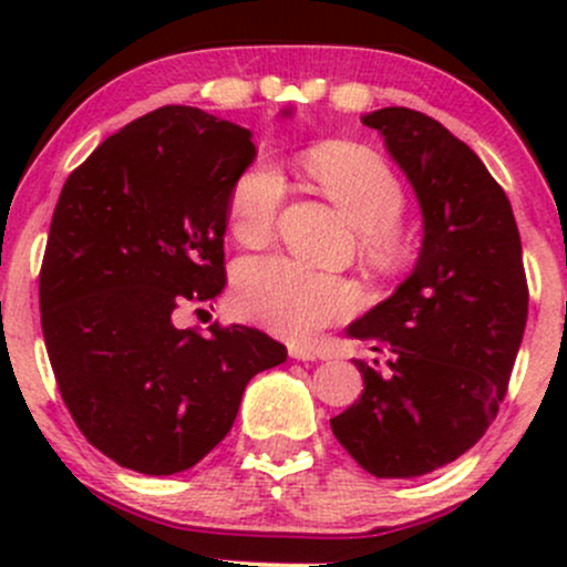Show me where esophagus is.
I'll use <instances>...</instances> for the list:
<instances>
[{"label":"esophagus","instance_id":"obj_1","mask_svg":"<svg viewBox=\"0 0 567 567\" xmlns=\"http://www.w3.org/2000/svg\"><path fill=\"white\" fill-rule=\"evenodd\" d=\"M290 357H292V360H301V362H315V360H317L315 351L301 347V343H292V347H290Z\"/></svg>","mask_w":567,"mask_h":567}]
</instances>
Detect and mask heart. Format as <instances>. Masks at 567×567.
Wrapping results in <instances>:
<instances>
[{"instance_id": "obj_1", "label": "heart", "mask_w": 567, "mask_h": 567, "mask_svg": "<svg viewBox=\"0 0 567 567\" xmlns=\"http://www.w3.org/2000/svg\"><path fill=\"white\" fill-rule=\"evenodd\" d=\"M306 167L349 224L360 229L362 256L379 266L400 261L402 234L396 220L405 207V192L392 167L370 148L343 141L317 146L306 157ZM285 194L288 178L277 162L266 157L250 162L231 186L234 237L250 247L269 243ZM234 296L243 315L288 338H311L357 306V290L347 279L279 256L239 264Z\"/></svg>"}]
</instances>
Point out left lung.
<instances>
[{"label":"left lung","instance_id":"left-lung-1","mask_svg":"<svg viewBox=\"0 0 567 567\" xmlns=\"http://www.w3.org/2000/svg\"><path fill=\"white\" fill-rule=\"evenodd\" d=\"M379 130L424 216L405 282L347 328L392 360H357L365 392L330 419L336 440L383 480L429 474L464 455L496 419L528 320L523 245L504 188L432 116L389 106ZM379 365V360H375Z\"/></svg>","mask_w":567,"mask_h":567}]
</instances>
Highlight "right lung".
<instances>
[{
  "label": "right lung",
  "mask_w": 567,
  "mask_h": 567,
  "mask_svg": "<svg viewBox=\"0 0 567 567\" xmlns=\"http://www.w3.org/2000/svg\"><path fill=\"white\" fill-rule=\"evenodd\" d=\"M250 138L202 109L162 106L109 135L58 197L39 271L44 347L71 419L125 470H192L229 434L247 381L288 360L256 328L173 324L175 309L224 290Z\"/></svg>",
  "instance_id": "1"
}]
</instances>
